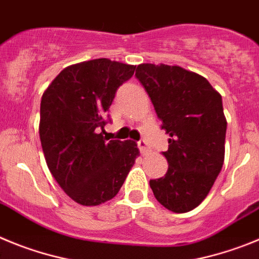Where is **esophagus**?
I'll use <instances>...</instances> for the list:
<instances>
[{"mask_svg": "<svg viewBox=\"0 0 259 259\" xmlns=\"http://www.w3.org/2000/svg\"><path fill=\"white\" fill-rule=\"evenodd\" d=\"M137 146H139L141 154H146V153L149 152V146H148V143H146L145 140L139 141V143H137Z\"/></svg>", "mask_w": 259, "mask_h": 259, "instance_id": "1", "label": "esophagus"}]
</instances>
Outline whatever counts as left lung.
Instances as JSON below:
<instances>
[{"mask_svg":"<svg viewBox=\"0 0 259 259\" xmlns=\"http://www.w3.org/2000/svg\"><path fill=\"white\" fill-rule=\"evenodd\" d=\"M135 76L149 95L162 130L168 170L149 182L166 209L187 212L209 194L224 161L227 120L222 96L203 76L179 66H137Z\"/></svg>","mask_w":259,"mask_h":259,"instance_id":"left-lung-1","label":"left lung"}]
</instances>
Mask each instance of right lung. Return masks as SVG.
I'll return each instance as SVG.
<instances>
[{"mask_svg": "<svg viewBox=\"0 0 259 259\" xmlns=\"http://www.w3.org/2000/svg\"><path fill=\"white\" fill-rule=\"evenodd\" d=\"M135 66L106 58L59 72L41 98L40 140L54 179L75 202L96 206L118 194L139 155L137 144L102 136L106 111Z\"/></svg>", "mask_w": 259, "mask_h": 259, "instance_id": "1", "label": "right lung"}]
</instances>
